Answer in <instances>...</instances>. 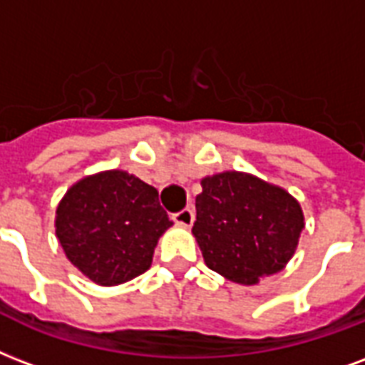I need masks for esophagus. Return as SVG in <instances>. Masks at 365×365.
<instances>
[{
    "instance_id": "34e87169",
    "label": "esophagus",
    "mask_w": 365,
    "mask_h": 365,
    "mask_svg": "<svg viewBox=\"0 0 365 365\" xmlns=\"http://www.w3.org/2000/svg\"><path fill=\"white\" fill-rule=\"evenodd\" d=\"M172 220H174L176 224H180V226L189 227V226H191V224H193L195 212H193V210H191V208H183V210H180V212L172 214Z\"/></svg>"
}]
</instances>
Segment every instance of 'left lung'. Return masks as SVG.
I'll use <instances>...</instances> for the list:
<instances>
[{"label": "left lung", "mask_w": 365, "mask_h": 365, "mask_svg": "<svg viewBox=\"0 0 365 365\" xmlns=\"http://www.w3.org/2000/svg\"><path fill=\"white\" fill-rule=\"evenodd\" d=\"M193 235L210 269L235 283H257L293 257L304 218L293 197L241 172L205 178Z\"/></svg>", "instance_id": "left-lung-1"}]
</instances>
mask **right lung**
<instances>
[{
    "label": "right lung",
    "mask_w": 365,
    "mask_h": 365,
    "mask_svg": "<svg viewBox=\"0 0 365 365\" xmlns=\"http://www.w3.org/2000/svg\"><path fill=\"white\" fill-rule=\"evenodd\" d=\"M170 226L157 189L122 170L72 185L55 220L66 258L99 285H118L147 272L157 239Z\"/></svg>",
    "instance_id": "1"
}]
</instances>
